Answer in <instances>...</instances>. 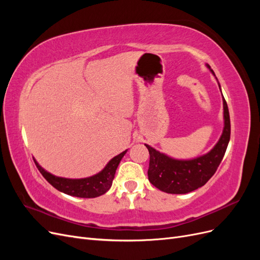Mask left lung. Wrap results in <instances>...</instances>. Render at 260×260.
Instances as JSON below:
<instances>
[{
    "instance_id": "left-lung-1",
    "label": "left lung",
    "mask_w": 260,
    "mask_h": 260,
    "mask_svg": "<svg viewBox=\"0 0 260 260\" xmlns=\"http://www.w3.org/2000/svg\"><path fill=\"white\" fill-rule=\"evenodd\" d=\"M209 72L217 77L208 64ZM219 89L221 86L218 82ZM222 95V92H221ZM223 102V130L216 145L210 151L192 159H176L160 153L154 147L144 144L149 152V167L147 171L148 180L158 190L170 194H186L205 184L214 176L221 162L228 144L230 141L231 124L226 102Z\"/></svg>"
}]
</instances>
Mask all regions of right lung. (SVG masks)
I'll use <instances>...</instances> for the list:
<instances>
[{"mask_svg": "<svg viewBox=\"0 0 260 260\" xmlns=\"http://www.w3.org/2000/svg\"><path fill=\"white\" fill-rule=\"evenodd\" d=\"M127 151L128 149H125V151H123L119 155L115 156L114 158L107 162L103 170H101L99 174L81 179L56 177L43 169L36 159L34 160L37 168L41 172V175L45 178V180L59 192H62L70 196H76V198L93 199L105 194L111 188L113 180L115 178L116 169Z\"/></svg>", "mask_w": 260, "mask_h": 260, "instance_id": "obj_1", "label": "right lung"}]
</instances>
